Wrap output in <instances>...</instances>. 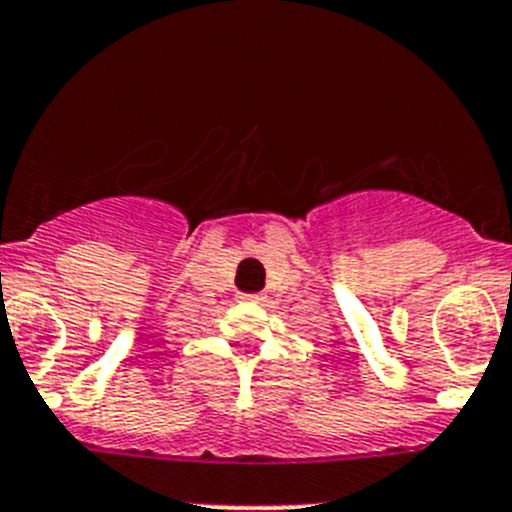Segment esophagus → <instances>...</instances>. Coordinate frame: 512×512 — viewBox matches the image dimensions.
<instances>
[{"mask_svg": "<svg viewBox=\"0 0 512 512\" xmlns=\"http://www.w3.org/2000/svg\"><path fill=\"white\" fill-rule=\"evenodd\" d=\"M239 301H249V303H261L263 296L261 293H241Z\"/></svg>", "mask_w": 512, "mask_h": 512, "instance_id": "1", "label": "esophagus"}]
</instances>
